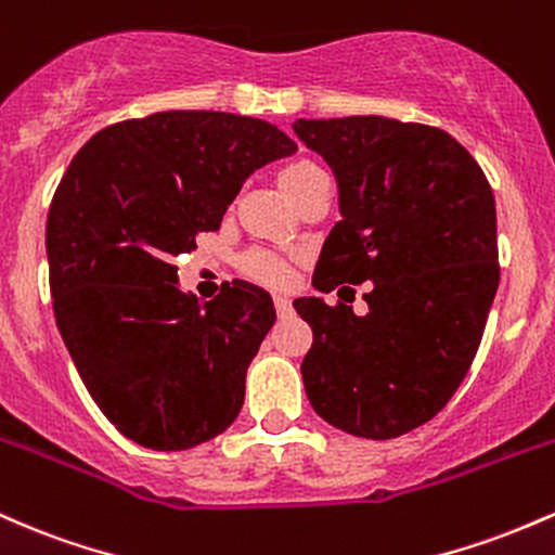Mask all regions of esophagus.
Wrapping results in <instances>:
<instances>
[{
	"instance_id": "1",
	"label": "esophagus",
	"mask_w": 555,
	"mask_h": 555,
	"mask_svg": "<svg viewBox=\"0 0 555 555\" xmlns=\"http://www.w3.org/2000/svg\"><path fill=\"white\" fill-rule=\"evenodd\" d=\"M275 309H278V314H280V317H288L291 311H294V304H291V298H288V296L278 294V296H275Z\"/></svg>"
}]
</instances>
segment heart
I'll use <instances>...</instances> for the list:
<instances>
[{"label":"heart","instance_id":"b5f03b06","mask_svg":"<svg viewBox=\"0 0 555 555\" xmlns=\"http://www.w3.org/2000/svg\"><path fill=\"white\" fill-rule=\"evenodd\" d=\"M314 172H320V167H317L314 162H309V159L291 162V165L280 172V183H283L285 194L288 196L294 194L298 185H301L304 180H309ZM244 270L248 272V275L261 280V283H267V285H285L291 280L288 261H285L283 257H275V254H267V251L248 254V257L244 259Z\"/></svg>","mask_w":555,"mask_h":555}]
</instances>
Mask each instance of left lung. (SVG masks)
Here are the masks:
<instances>
[{"label":"left lung","mask_w":555,"mask_h":555,"mask_svg":"<svg viewBox=\"0 0 555 555\" xmlns=\"http://www.w3.org/2000/svg\"><path fill=\"white\" fill-rule=\"evenodd\" d=\"M294 130L333 167L344 215L311 283H372L364 317L294 304L314 333L304 388L327 425L401 438L451 401L477 357L501 280L493 189L462 143L422 122L353 115Z\"/></svg>","instance_id":"1"}]
</instances>
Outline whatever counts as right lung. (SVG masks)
<instances>
[{
	"instance_id": "1",
	"label": "right lung",
	"mask_w": 555,
	"mask_h": 555,
	"mask_svg": "<svg viewBox=\"0 0 555 555\" xmlns=\"http://www.w3.org/2000/svg\"><path fill=\"white\" fill-rule=\"evenodd\" d=\"M296 143L272 122L172 109L99 130L47 217L54 320L86 390L152 451L217 438L275 325L270 294L233 280L211 301L178 288V254L220 228L244 180Z\"/></svg>"
}]
</instances>
